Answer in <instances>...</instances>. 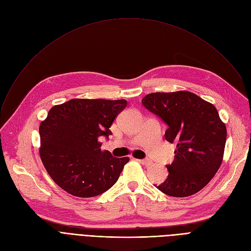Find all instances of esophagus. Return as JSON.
I'll list each match as a JSON object with an SVG mask.
<instances>
[{
  "label": "esophagus",
  "instance_id": "esophagus-1",
  "mask_svg": "<svg viewBox=\"0 0 251 251\" xmlns=\"http://www.w3.org/2000/svg\"><path fill=\"white\" fill-rule=\"evenodd\" d=\"M138 162L144 166H150L152 164V162L150 159H143V160H138Z\"/></svg>",
  "mask_w": 251,
  "mask_h": 251
}]
</instances>
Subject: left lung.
I'll use <instances>...</instances> for the list:
<instances>
[{
  "label": "left lung",
  "mask_w": 251,
  "mask_h": 251,
  "mask_svg": "<svg viewBox=\"0 0 251 251\" xmlns=\"http://www.w3.org/2000/svg\"><path fill=\"white\" fill-rule=\"evenodd\" d=\"M141 102L168 125L166 140L177 144L173 163L166 166L167 179L154 186L174 197L199 192L223 162L227 129L216 107L185 90L153 92Z\"/></svg>",
  "instance_id": "1"
}]
</instances>
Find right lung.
<instances>
[{
  "label": "right lung",
  "mask_w": 251,
  "mask_h": 251,
  "mask_svg": "<svg viewBox=\"0 0 251 251\" xmlns=\"http://www.w3.org/2000/svg\"><path fill=\"white\" fill-rule=\"evenodd\" d=\"M125 100L74 99L52 107L39 125V155L50 178L77 197L97 196L110 189L129 157L101 151L100 136L109 138Z\"/></svg>",
  "instance_id": "right-lung-1"
}]
</instances>
